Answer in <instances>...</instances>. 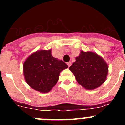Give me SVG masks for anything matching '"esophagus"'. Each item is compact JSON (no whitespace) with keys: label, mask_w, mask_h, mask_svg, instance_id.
I'll return each instance as SVG.
<instances>
[{"label":"esophagus","mask_w":125,"mask_h":125,"mask_svg":"<svg viewBox=\"0 0 125 125\" xmlns=\"http://www.w3.org/2000/svg\"><path fill=\"white\" fill-rule=\"evenodd\" d=\"M67 64H68V67H70V66H71V62H68V63H67Z\"/></svg>","instance_id":"34e87169"}]
</instances>
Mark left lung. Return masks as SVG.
Instances as JSON below:
<instances>
[{"label":"left lung","instance_id":"left-lung-1","mask_svg":"<svg viewBox=\"0 0 125 125\" xmlns=\"http://www.w3.org/2000/svg\"><path fill=\"white\" fill-rule=\"evenodd\" d=\"M79 84L88 90L100 87L106 79L108 66L101 56L91 51H81L76 61L69 67Z\"/></svg>","mask_w":125,"mask_h":125}]
</instances>
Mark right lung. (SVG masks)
<instances>
[{"mask_svg":"<svg viewBox=\"0 0 125 125\" xmlns=\"http://www.w3.org/2000/svg\"><path fill=\"white\" fill-rule=\"evenodd\" d=\"M68 65L51 54V49L38 50L29 56L23 64V73L27 84L36 91L46 93L59 79L61 71Z\"/></svg>","mask_w":125,"mask_h":125,"instance_id":"obj_1","label":"right lung"}]
</instances>
